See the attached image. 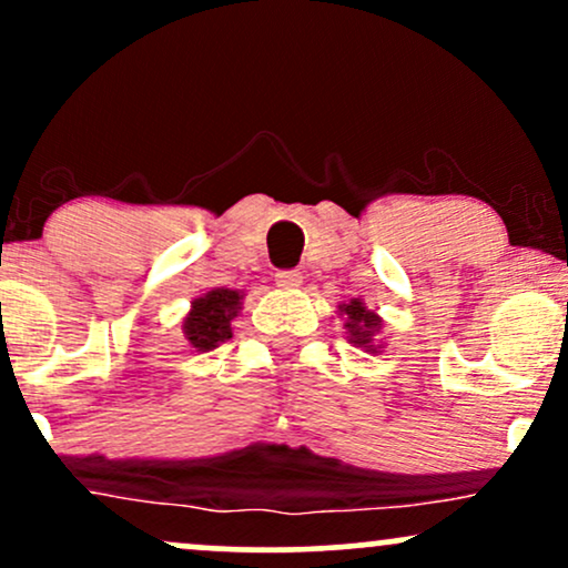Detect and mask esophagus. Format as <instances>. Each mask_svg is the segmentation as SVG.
<instances>
[{"label": "esophagus", "mask_w": 568, "mask_h": 568, "mask_svg": "<svg viewBox=\"0 0 568 568\" xmlns=\"http://www.w3.org/2000/svg\"><path fill=\"white\" fill-rule=\"evenodd\" d=\"M302 272H296V270H280L277 275H275V283L280 285V288H285V291H293V288H298V285H302Z\"/></svg>", "instance_id": "obj_1"}]
</instances>
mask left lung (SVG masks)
<instances>
[{
	"label": "left lung",
	"mask_w": 568,
	"mask_h": 568,
	"mask_svg": "<svg viewBox=\"0 0 568 568\" xmlns=\"http://www.w3.org/2000/svg\"><path fill=\"white\" fill-rule=\"evenodd\" d=\"M338 312L347 317L344 328H347L349 342L355 347H363L366 352H379L382 344L376 342V334L382 331V317L376 312H371L361 298H352L349 304H338Z\"/></svg>",
	"instance_id": "obj_1"
}]
</instances>
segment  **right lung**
<instances>
[{
  "label": "right lung",
  "instance_id": "right-lung-1",
  "mask_svg": "<svg viewBox=\"0 0 568 568\" xmlns=\"http://www.w3.org/2000/svg\"><path fill=\"white\" fill-rule=\"evenodd\" d=\"M243 291L213 288L192 302L181 331L197 352H211L232 338V321L243 310Z\"/></svg>",
  "mask_w": 568,
  "mask_h": 568
}]
</instances>
